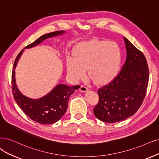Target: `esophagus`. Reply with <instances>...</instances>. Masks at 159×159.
<instances>
[{
    "label": "esophagus",
    "mask_w": 159,
    "mask_h": 159,
    "mask_svg": "<svg viewBox=\"0 0 159 159\" xmlns=\"http://www.w3.org/2000/svg\"><path fill=\"white\" fill-rule=\"evenodd\" d=\"M80 90L83 92H86L89 90V88L84 85H81L80 88Z\"/></svg>",
    "instance_id": "esophagus-1"
}]
</instances>
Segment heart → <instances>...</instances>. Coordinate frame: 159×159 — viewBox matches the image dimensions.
<instances>
[{
    "label": "heart",
    "instance_id": "1",
    "mask_svg": "<svg viewBox=\"0 0 159 159\" xmlns=\"http://www.w3.org/2000/svg\"><path fill=\"white\" fill-rule=\"evenodd\" d=\"M121 60L119 45L106 40H93L79 45L74 57L67 59V69L75 81L83 79L86 73L97 84L107 83L118 72Z\"/></svg>",
    "mask_w": 159,
    "mask_h": 159
}]
</instances>
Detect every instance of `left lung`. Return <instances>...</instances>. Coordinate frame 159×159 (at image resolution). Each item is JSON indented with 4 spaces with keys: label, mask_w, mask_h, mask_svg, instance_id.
Returning a JSON list of instances; mask_svg holds the SVG:
<instances>
[{
    "label": "left lung",
    "mask_w": 159,
    "mask_h": 159,
    "mask_svg": "<svg viewBox=\"0 0 159 159\" xmlns=\"http://www.w3.org/2000/svg\"><path fill=\"white\" fill-rule=\"evenodd\" d=\"M127 57L116 77L98 89L99 102L93 108L96 118L107 123L125 120L142 105L149 83V68L143 53L124 37Z\"/></svg>",
    "instance_id": "8db88e82"
}]
</instances>
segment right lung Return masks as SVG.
Returning <instances> with one entry per match:
<instances>
[{"mask_svg":"<svg viewBox=\"0 0 159 159\" xmlns=\"http://www.w3.org/2000/svg\"><path fill=\"white\" fill-rule=\"evenodd\" d=\"M64 33L63 31H57L45 34L33 43L27 45L25 48H31L46 39ZM23 50V49L17 56L11 73V89L14 99L23 112L33 121L42 125L52 124L60 120L66 112L69 96L75 90L79 89L80 86H68L58 84L46 96L39 99H32L22 95L16 84L15 68Z\"/></svg>","mask_w":159,"mask_h":159,"instance_id":"add662e5","label":"right lung"}]
</instances>
